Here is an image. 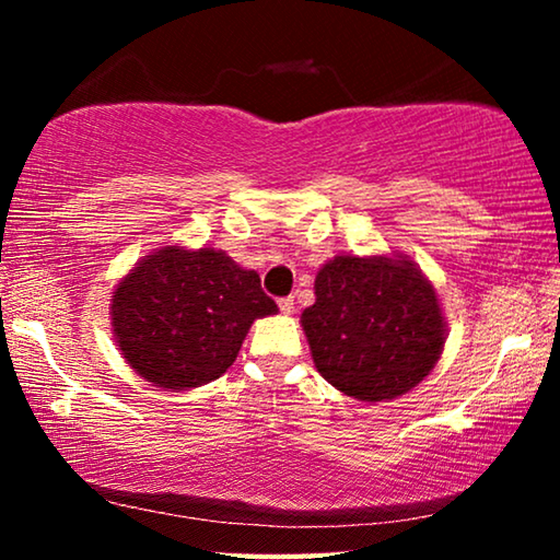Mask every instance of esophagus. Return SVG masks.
<instances>
[{"instance_id":"esophagus-1","label":"esophagus","mask_w":560,"mask_h":560,"mask_svg":"<svg viewBox=\"0 0 560 560\" xmlns=\"http://www.w3.org/2000/svg\"><path fill=\"white\" fill-rule=\"evenodd\" d=\"M293 308H296V306H293V299H291V296H287V299H279V311H281L283 316H291V314H293Z\"/></svg>"}]
</instances>
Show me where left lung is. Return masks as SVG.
Wrapping results in <instances>:
<instances>
[{
	"instance_id": "8db88e82",
	"label": "left lung",
	"mask_w": 560,
	"mask_h": 560,
	"mask_svg": "<svg viewBox=\"0 0 560 560\" xmlns=\"http://www.w3.org/2000/svg\"><path fill=\"white\" fill-rule=\"evenodd\" d=\"M316 303L301 314L318 373L340 393L383 402L410 393L438 363L447 324L412 259L338 254L316 273Z\"/></svg>"
}]
</instances>
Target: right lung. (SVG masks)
Returning <instances> with one entry per match:
<instances>
[{
  "instance_id": "add662e5",
  "label": "right lung",
  "mask_w": 560,
  "mask_h": 560,
  "mask_svg": "<svg viewBox=\"0 0 560 560\" xmlns=\"http://www.w3.org/2000/svg\"><path fill=\"white\" fill-rule=\"evenodd\" d=\"M277 311L259 273L222 249L163 246L120 279L110 324L140 377L165 390H189L226 373L254 320Z\"/></svg>"
}]
</instances>
